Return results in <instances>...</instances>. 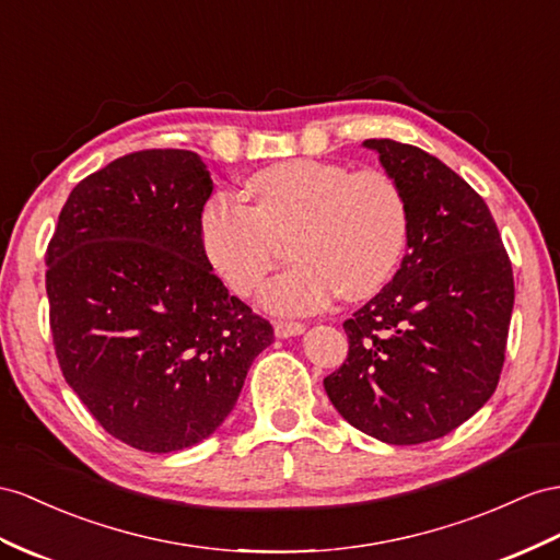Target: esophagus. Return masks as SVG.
Instances as JSON below:
<instances>
[{"instance_id": "34e87169", "label": "esophagus", "mask_w": 560, "mask_h": 560, "mask_svg": "<svg viewBox=\"0 0 560 560\" xmlns=\"http://www.w3.org/2000/svg\"><path fill=\"white\" fill-rule=\"evenodd\" d=\"M275 334L277 338H293L305 334V324L300 322H275Z\"/></svg>"}]
</instances>
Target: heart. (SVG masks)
<instances>
[{
    "instance_id": "1",
    "label": "heart",
    "mask_w": 560,
    "mask_h": 560,
    "mask_svg": "<svg viewBox=\"0 0 560 560\" xmlns=\"http://www.w3.org/2000/svg\"><path fill=\"white\" fill-rule=\"evenodd\" d=\"M255 206L214 198L200 220L206 257L241 298L262 289L281 243L298 265L269 283L262 303L275 314H312L342 293L376 295L402 260L409 208L399 184L381 170L340 163L269 165L246 182Z\"/></svg>"
}]
</instances>
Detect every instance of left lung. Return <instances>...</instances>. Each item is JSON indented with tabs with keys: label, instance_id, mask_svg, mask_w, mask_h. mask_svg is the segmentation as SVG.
<instances>
[{
	"label": "left lung",
	"instance_id": "8db88e82",
	"mask_svg": "<svg viewBox=\"0 0 560 560\" xmlns=\"http://www.w3.org/2000/svg\"><path fill=\"white\" fill-rule=\"evenodd\" d=\"M409 208L407 255L342 324L348 360L324 378L338 413L388 444L452 433L492 397L504 366L513 269L490 208L435 155L366 139Z\"/></svg>",
	"mask_w": 560,
	"mask_h": 560
}]
</instances>
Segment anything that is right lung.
Listing matches in <instances>:
<instances>
[{"instance_id": "1", "label": "right lung", "mask_w": 560, "mask_h": 560, "mask_svg": "<svg viewBox=\"0 0 560 560\" xmlns=\"http://www.w3.org/2000/svg\"><path fill=\"white\" fill-rule=\"evenodd\" d=\"M210 194L194 151L122 155L70 191L47 248L63 378L106 433L141 452L212 435L275 340L212 275L200 241Z\"/></svg>"}]
</instances>
